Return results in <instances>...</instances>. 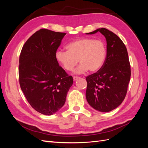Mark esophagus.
<instances>
[{
  "label": "esophagus",
  "instance_id": "esophagus-1",
  "mask_svg": "<svg viewBox=\"0 0 148 148\" xmlns=\"http://www.w3.org/2000/svg\"><path fill=\"white\" fill-rule=\"evenodd\" d=\"M79 78V77H73V80H74V81H77V80Z\"/></svg>",
  "mask_w": 148,
  "mask_h": 148
}]
</instances>
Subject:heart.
Instances as JSON below:
<instances>
[{
	"mask_svg": "<svg viewBox=\"0 0 148 148\" xmlns=\"http://www.w3.org/2000/svg\"><path fill=\"white\" fill-rule=\"evenodd\" d=\"M67 51L58 49L55 57L57 62L67 71H72L78 63L81 64L75 73L81 74L89 70L96 72L101 69L106 57V46L100 39L83 38L76 39L66 46Z\"/></svg>",
	"mask_w": 148,
	"mask_h": 148,
	"instance_id": "1",
	"label": "heart"
}]
</instances>
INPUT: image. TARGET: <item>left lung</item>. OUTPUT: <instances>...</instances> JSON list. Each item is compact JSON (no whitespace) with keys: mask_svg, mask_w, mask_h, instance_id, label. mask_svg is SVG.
Instances as JSON below:
<instances>
[{"mask_svg":"<svg viewBox=\"0 0 148 148\" xmlns=\"http://www.w3.org/2000/svg\"><path fill=\"white\" fill-rule=\"evenodd\" d=\"M97 32L106 38L107 56L101 69L86 78V97L92 108L108 112L122 104L126 96L130 80V64L127 48L119 36L104 28L86 34Z\"/></svg>","mask_w":148,"mask_h":148,"instance_id":"8db88e82","label":"left lung"}]
</instances>
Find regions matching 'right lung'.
<instances>
[{
    "label": "right lung",
    "instance_id": "add662e5",
    "mask_svg": "<svg viewBox=\"0 0 148 148\" xmlns=\"http://www.w3.org/2000/svg\"><path fill=\"white\" fill-rule=\"evenodd\" d=\"M65 34L39 29L26 41L20 56L21 90L31 106L46 115L55 114L63 107L73 82L55 57Z\"/></svg>",
    "mask_w": 148,
    "mask_h": 148
}]
</instances>
